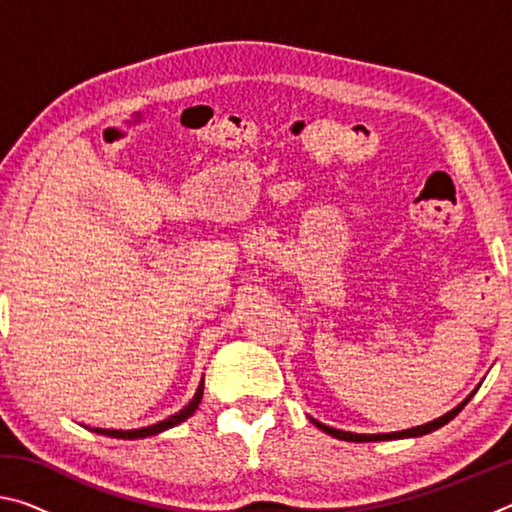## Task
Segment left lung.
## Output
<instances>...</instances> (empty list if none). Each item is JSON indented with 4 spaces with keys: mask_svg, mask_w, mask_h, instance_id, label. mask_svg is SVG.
Masks as SVG:
<instances>
[{
    "mask_svg": "<svg viewBox=\"0 0 512 512\" xmlns=\"http://www.w3.org/2000/svg\"><path fill=\"white\" fill-rule=\"evenodd\" d=\"M481 386V384H479ZM479 386L474 388V391L465 397V400L458 404V406H454L452 411H447L445 415H440V418H436V420H431V422H427V424H418V427H411V429H402V431H393V433H352V431H341V429H334V427H327V424H323V422H318V420H314V418H309L311 422L316 424V427L320 429V431H325V433H329V436H334V438H339V440H348V443H377V440H397V438H418V436H424V433H431V431H436V429H440L443 427V424H447L449 420H454L458 413H461V409L463 406L472 400V395L479 391Z\"/></svg>",
    "mask_w": 512,
    "mask_h": 512,
    "instance_id": "1",
    "label": "left lung"
}]
</instances>
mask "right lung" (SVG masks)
I'll return each mask as SVG.
<instances>
[{
  "label": "right lung",
  "instance_id": "right-lung-1",
  "mask_svg": "<svg viewBox=\"0 0 512 512\" xmlns=\"http://www.w3.org/2000/svg\"><path fill=\"white\" fill-rule=\"evenodd\" d=\"M203 388H205V381L201 379V384H198L196 393L192 397V402L187 406H183L178 413L169 415L167 420H162L158 424H151V427H142V429H128V431H121V429H99V427H85L94 433H101V436H108V438H121V440H140V438H149V436H158V433L167 431L171 427H178L180 422H185L187 418H192L194 411L198 409V404L203 400Z\"/></svg>",
  "mask_w": 512,
  "mask_h": 512
}]
</instances>
